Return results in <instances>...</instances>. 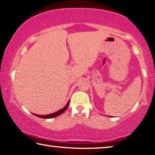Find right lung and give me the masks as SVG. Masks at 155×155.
<instances>
[{
    "mask_svg": "<svg viewBox=\"0 0 155 155\" xmlns=\"http://www.w3.org/2000/svg\"><path fill=\"white\" fill-rule=\"evenodd\" d=\"M69 102L70 101H68L67 102V104H66V106L64 107V108H62L60 110H59L57 111V112H54L53 114H48V115H38V114H33L35 116H37V117H39V118H54V117H56V116H59L60 114H61L62 113H64V111L66 110V109L68 108V104H69Z\"/></svg>",
    "mask_w": 155,
    "mask_h": 155,
    "instance_id": "1",
    "label": "right lung"
}]
</instances>
